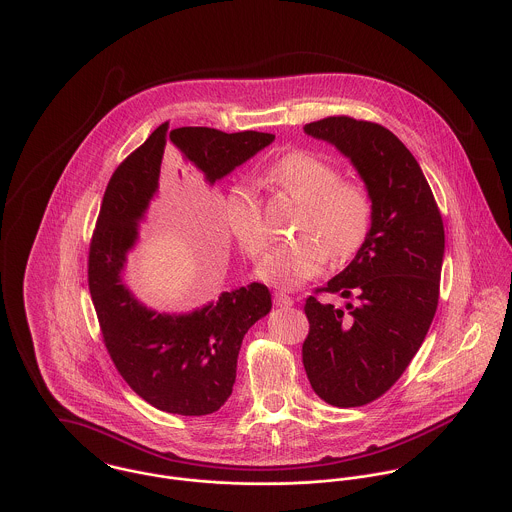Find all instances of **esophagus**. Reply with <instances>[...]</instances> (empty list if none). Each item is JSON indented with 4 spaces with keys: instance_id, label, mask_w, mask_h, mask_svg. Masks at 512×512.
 I'll use <instances>...</instances> for the list:
<instances>
[{
    "instance_id": "esophagus-1",
    "label": "esophagus",
    "mask_w": 512,
    "mask_h": 512,
    "mask_svg": "<svg viewBox=\"0 0 512 512\" xmlns=\"http://www.w3.org/2000/svg\"><path fill=\"white\" fill-rule=\"evenodd\" d=\"M274 303H276L278 307H292L293 297H290L288 293L276 292L274 293Z\"/></svg>"
}]
</instances>
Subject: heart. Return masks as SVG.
<instances>
[{"label": "heart", "mask_w": 512, "mask_h": 512, "mask_svg": "<svg viewBox=\"0 0 512 512\" xmlns=\"http://www.w3.org/2000/svg\"><path fill=\"white\" fill-rule=\"evenodd\" d=\"M268 177L303 205L290 242L276 246L258 266L256 276L276 288H297L317 276L325 262H345L365 244L372 224V201L359 181L341 179L329 159L293 149L268 167ZM224 219L242 252L256 260L264 254L270 232L256 197L232 189L224 203Z\"/></svg>", "instance_id": "obj_1"}]
</instances>
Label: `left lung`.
Listing matches in <instances>:
<instances>
[{
	"label": "left lung",
	"instance_id": "8db88e82",
	"mask_svg": "<svg viewBox=\"0 0 512 512\" xmlns=\"http://www.w3.org/2000/svg\"><path fill=\"white\" fill-rule=\"evenodd\" d=\"M303 132L351 159L372 201V224L353 262L315 292L357 295L337 309L309 295L301 357L315 394L355 408L380 398L422 347L439 299L445 250L434 193L410 149L380 124L329 116Z\"/></svg>",
	"mask_w": 512,
	"mask_h": 512
}]
</instances>
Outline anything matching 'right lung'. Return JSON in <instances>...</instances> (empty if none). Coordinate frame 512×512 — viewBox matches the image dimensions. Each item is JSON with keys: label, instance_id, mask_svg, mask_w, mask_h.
Returning <instances> with one entry per match:
<instances>
[{"label": "right lung", "instance_id": "obj_1", "mask_svg": "<svg viewBox=\"0 0 512 512\" xmlns=\"http://www.w3.org/2000/svg\"><path fill=\"white\" fill-rule=\"evenodd\" d=\"M167 128L161 124L108 181L90 240L88 290L108 355L130 388L157 410L207 416L232 394L242 339L270 313V290L254 282L222 292L217 301L189 313H159L128 290L124 268L138 242V226L157 195L169 142L215 185L276 136Z\"/></svg>", "mask_w": 512, "mask_h": 512}]
</instances>
